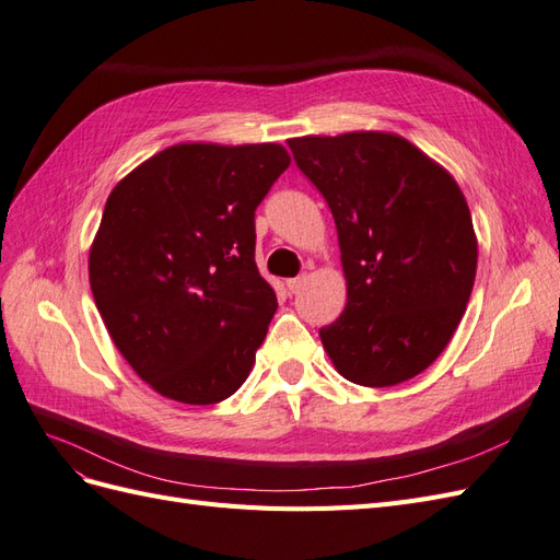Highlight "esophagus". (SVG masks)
Instances as JSON below:
<instances>
[{
	"label": "esophagus",
	"mask_w": 560,
	"mask_h": 560,
	"mask_svg": "<svg viewBox=\"0 0 560 560\" xmlns=\"http://www.w3.org/2000/svg\"><path fill=\"white\" fill-rule=\"evenodd\" d=\"M303 284H306V276H296L292 280H287V290H290V294H296Z\"/></svg>",
	"instance_id": "esophagus-1"
}]
</instances>
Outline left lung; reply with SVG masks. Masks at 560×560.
Instances as JSON below:
<instances>
[{
	"mask_svg": "<svg viewBox=\"0 0 560 560\" xmlns=\"http://www.w3.org/2000/svg\"><path fill=\"white\" fill-rule=\"evenodd\" d=\"M299 171L334 214L346 311L319 329L338 374L366 387L418 376L448 346L477 276L460 186L393 132L294 138Z\"/></svg>",
	"mask_w": 560,
	"mask_h": 560,
	"instance_id": "left-lung-1",
	"label": "left lung"
}]
</instances>
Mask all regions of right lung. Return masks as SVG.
<instances>
[{"label": "right lung", "instance_id": "right-lung-1", "mask_svg": "<svg viewBox=\"0 0 560 560\" xmlns=\"http://www.w3.org/2000/svg\"><path fill=\"white\" fill-rule=\"evenodd\" d=\"M290 167L280 144H175L114 186L89 257L114 346L159 395L231 397L278 299L254 261V210Z\"/></svg>", "mask_w": 560, "mask_h": 560}]
</instances>
